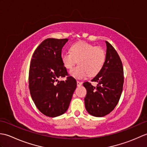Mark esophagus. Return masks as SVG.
Here are the masks:
<instances>
[{
  "instance_id": "34e87169",
  "label": "esophagus",
  "mask_w": 147,
  "mask_h": 147,
  "mask_svg": "<svg viewBox=\"0 0 147 147\" xmlns=\"http://www.w3.org/2000/svg\"><path fill=\"white\" fill-rule=\"evenodd\" d=\"M82 84H83V83H82V82H79V81H77V86H82Z\"/></svg>"
}]
</instances>
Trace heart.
<instances>
[{
    "mask_svg": "<svg viewBox=\"0 0 147 147\" xmlns=\"http://www.w3.org/2000/svg\"><path fill=\"white\" fill-rule=\"evenodd\" d=\"M105 58L104 49L85 42L74 43L70 52L61 54L62 62L67 69H72L78 62L79 65L70 73L77 79H83L88 74L90 76L96 75L104 66Z\"/></svg>",
    "mask_w": 147,
    "mask_h": 147,
    "instance_id": "obj_1",
    "label": "heart"
}]
</instances>
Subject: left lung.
Wrapping results in <instances>:
<instances>
[{
  "label": "left lung",
  "instance_id": "left-lung-1",
  "mask_svg": "<svg viewBox=\"0 0 147 147\" xmlns=\"http://www.w3.org/2000/svg\"><path fill=\"white\" fill-rule=\"evenodd\" d=\"M107 51L105 64L92 82L96 86L86 82L85 104L87 112L93 116L103 117L114 110L119 100L124 83L123 64L117 52L106 41Z\"/></svg>",
  "mask_w": 147,
  "mask_h": 147
}]
</instances>
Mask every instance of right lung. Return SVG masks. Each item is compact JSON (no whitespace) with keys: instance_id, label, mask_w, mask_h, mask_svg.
Returning a JSON list of instances; mask_svg holds the SVG:
<instances>
[{"instance_id":"add662e5","label":"right lung","mask_w":147,"mask_h":147,"mask_svg":"<svg viewBox=\"0 0 147 147\" xmlns=\"http://www.w3.org/2000/svg\"><path fill=\"white\" fill-rule=\"evenodd\" d=\"M67 38H47L34 52L29 71V88L37 109L48 117L65 113L76 88V81L69 76L61 61L62 49ZM67 76L65 81L59 77Z\"/></svg>"}]
</instances>
